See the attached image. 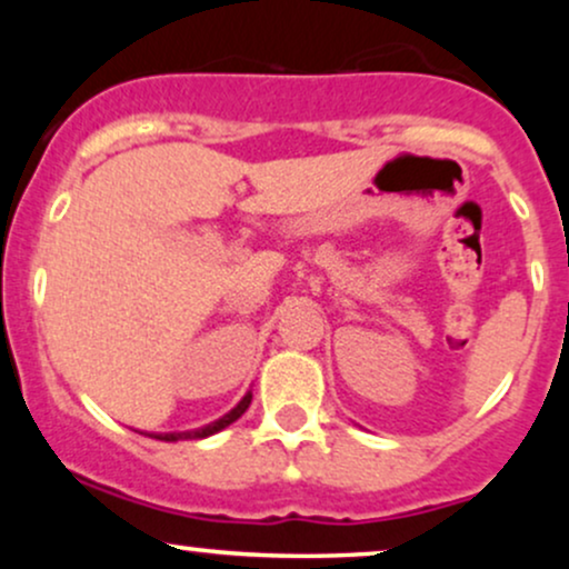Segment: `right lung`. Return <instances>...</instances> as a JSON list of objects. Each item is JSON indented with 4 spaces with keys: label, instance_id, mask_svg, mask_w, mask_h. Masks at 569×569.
Segmentation results:
<instances>
[{
    "label": "right lung",
    "instance_id": "right-lung-1",
    "mask_svg": "<svg viewBox=\"0 0 569 569\" xmlns=\"http://www.w3.org/2000/svg\"><path fill=\"white\" fill-rule=\"evenodd\" d=\"M248 403H251V393H246V396H243V401H240L238 407H234V409L230 411V415H224V417H221V420L211 422V426H206V428H198V430H187V433H152V439H160V441H179V439H206V436H211V433H219L221 428L232 426V422L238 420V417L243 415V411L248 409Z\"/></svg>",
    "mask_w": 569,
    "mask_h": 569
}]
</instances>
